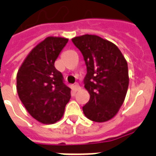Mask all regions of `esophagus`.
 I'll return each mask as SVG.
<instances>
[{
  "instance_id": "esophagus-1",
  "label": "esophagus",
  "mask_w": 156,
  "mask_h": 156,
  "mask_svg": "<svg viewBox=\"0 0 156 156\" xmlns=\"http://www.w3.org/2000/svg\"><path fill=\"white\" fill-rule=\"evenodd\" d=\"M73 89H74V90H75V91H78V90H79L81 89L80 86L78 85V83H76L75 85L73 86Z\"/></svg>"
}]
</instances>
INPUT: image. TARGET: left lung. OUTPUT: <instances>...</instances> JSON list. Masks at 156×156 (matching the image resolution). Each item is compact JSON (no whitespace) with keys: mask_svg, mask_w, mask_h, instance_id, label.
Returning a JSON list of instances; mask_svg holds the SVG:
<instances>
[{"mask_svg":"<svg viewBox=\"0 0 156 156\" xmlns=\"http://www.w3.org/2000/svg\"><path fill=\"white\" fill-rule=\"evenodd\" d=\"M87 66L85 88L90 100L83 107L90 121L104 122L116 116L129 87L127 61L113 43L95 35L72 39Z\"/></svg>","mask_w":156,"mask_h":156,"instance_id":"1","label":"left lung"}]
</instances>
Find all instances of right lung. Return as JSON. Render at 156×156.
Instances as JSON below:
<instances>
[{
	"mask_svg": "<svg viewBox=\"0 0 156 156\" xmlns=\"http://www.w3.org/2000/svg\"><path fill=\"white\" fill-rule=\"evenodd\" d=\"M68 39L47 37L33 48L17 73L19 99L33 118L53 124L63 116L71 89L54 63Z\"/></svg>",
	"mask_w": 156,
	"mask_h": 156,
	"instance_id": "right-lung-1",
	"label": "right lung"
}]
</instances>
